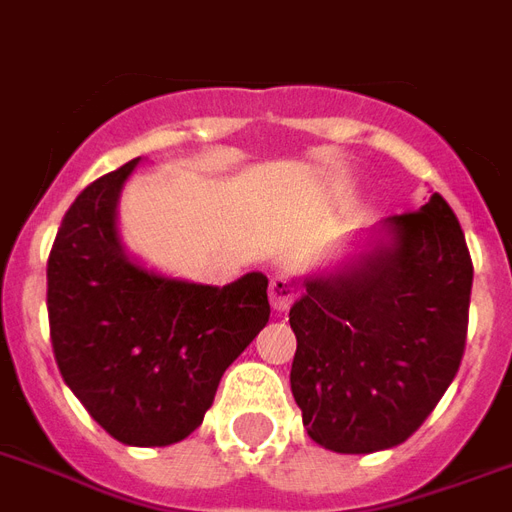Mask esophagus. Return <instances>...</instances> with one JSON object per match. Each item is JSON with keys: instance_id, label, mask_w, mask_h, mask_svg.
Wrapping results in <instances>:
<instances>
[{"instance_id": "34e87169", "label": "esophagus", "mask_w": 512, "mask_h": 512, "mask_svg": "<svg viewBox=\"0 0 512 512\" xmlns=\"http://www.w3.org/2000/svg\"><path fill=\"white\" fill-rule=\"evenodd\" d=\"M297 280L288 278V275H275V278L270 280V305L275 307V310H286L291 302H294V297H297Z\"/></svg>"}]
</instances>
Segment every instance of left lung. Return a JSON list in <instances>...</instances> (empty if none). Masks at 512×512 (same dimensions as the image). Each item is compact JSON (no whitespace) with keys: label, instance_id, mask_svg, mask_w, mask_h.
<instances>
[{"label":"left lung","instance_id":"1","mask_svg":"<svg viewBox=\"0 0 512 512\" xmlns=\"http://www.w3.org/2000/svg\"><path fill=\"white\" fill-rule=\"evenodd\" d=\"M370 253L310 278L291 305V394L307 434L337 453L405 443L459 372L472 259L440 194L391 215Z\"/></svg>","mask_w":512,"mask_h":512}]
</instances>
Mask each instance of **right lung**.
Instances as JSON below:
<instances>
[{"label": "right lung", "instance_id": "right-lung-1", "mask_svg": "<svg viewBox=\"0 0 512 512\" xmlns=\"http://www.w3.org/2000/svg\"><path fill=\"white\" fill-rule=\"evenodd\" d=\"M140 159L72 202L48 256V321L61 378L124 445H172L194 432L226 367L270 321L267 275L199 286L124 253L115 207Z\"/></svg>", "mask_w": 512, "mask_h": 512}]
</instances>
